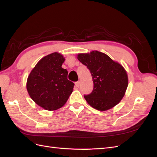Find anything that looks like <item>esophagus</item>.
I'll return each instance as SVG.
<instances>
[{"mask_svg": "<svg viewBox=\"0 0 157 157\" xmlns=\"http://www.w3.org/2000/svg\"><path fill=\"white\" fill-rule=\"evenodd\" d=\"M75 85H76V86H77V87H78L79 85H80V81L76 82H75Z\"/></svg>", "mask_w": 157, "mask_h": 157, "instance_id": "1", "label": "esophagus"}]
</instances>
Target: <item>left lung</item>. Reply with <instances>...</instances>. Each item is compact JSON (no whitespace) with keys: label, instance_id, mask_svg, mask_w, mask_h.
<instances>
[{"label":"left lung","instance_id":"8db88e82","mask_svg":"<svg viewBox=\"0 0 157 157\" xmlns=\"http://www.w3.org/2000/svg\"><path fill=\"white\" fill-rule=\"evenodd\" d=\"M77 58L86 66L92 77V92L84 96L89 105L99 111L117 105L128 87V75L122 66L98 51L80 54Z\"/></svg>","mask_w":157,"mask_h":157}]
</instances>
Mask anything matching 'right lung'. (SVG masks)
I'll list each match as a JSON object with an SVG mask.
<instances>
[{
	"mask_svg": "<svg viewBox=\"0 0 157 157\" xmlns=\"http://www.w3.org/2000/svg\"><path fill=\"white\" fill-rule=\"evenodd\" d=\"M65 58L54 52L42 58L31 71L27 90L38 105L48 111L63 107L73 92L75 84L67 79L68 71L61 67Z\"/></svg>",
	"mask_w": 157,
	"mask_h": 157,
	"instance_id": "add662e5",
	"label": "right lung"
}]
</instances>
